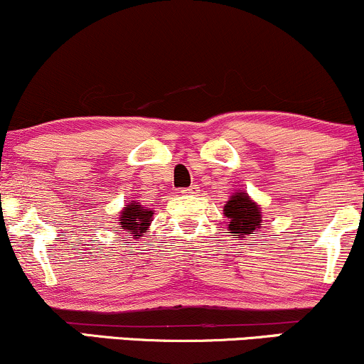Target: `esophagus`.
<instances>
[{
    "label": "esophagus",
    "mask_w": 364,
    "mask_h": 364,
    "mask_svg": "<svg viewBox=\"0 0 364 364\" xmlns=\"http://www.w3.org/2000/svg\"><path fill=\"white\" fill-rule=\"evenodd\" d=\"M200 191V186L198 185H191L188 188H183V190H179V193L183 195H196Z\"/></svg>",
    "instance_id": "1"
}]
</instances>
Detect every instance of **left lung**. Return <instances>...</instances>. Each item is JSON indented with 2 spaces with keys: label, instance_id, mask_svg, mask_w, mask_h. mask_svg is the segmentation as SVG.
Listing matches in <instances>:
<instances>
[{
  "label": "left lung",
  "instance_id": "left-lung-1",
  "mask_svg": "<svg viewBox=\"0 0 364 364\" xmlns=\"http://www.w3.org/2000/svg\"><path fill=\"white\" fill-rule=\"evenodd\" d=\"M224 214L229 217V231L232 236L255 235V229L260 228V208L243 191L231 196V200L225 203Z\"/></svg>",
  "mask_w": 364,
  "mask_h": 364
}]
</instances>
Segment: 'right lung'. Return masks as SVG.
<instances>
[{
    "mask_svg": "<svg viewBox=\"0 0 364 364\" xmlns=\"http://www.w3.org/2000/svg\"><path fill=\"white\" fill-rule=\"evenodd\" d=\"M152 214L154 212L149 210V208L132 203V205H127L121 212L119 228L127 229L129 235H133V237H140L141 232L147 231Z\"/></svg>",
    "mask_w": 364,
    "mask_h": 364,
    "instance_id": "1",
    "label": "right lung"
}]
</instances>
